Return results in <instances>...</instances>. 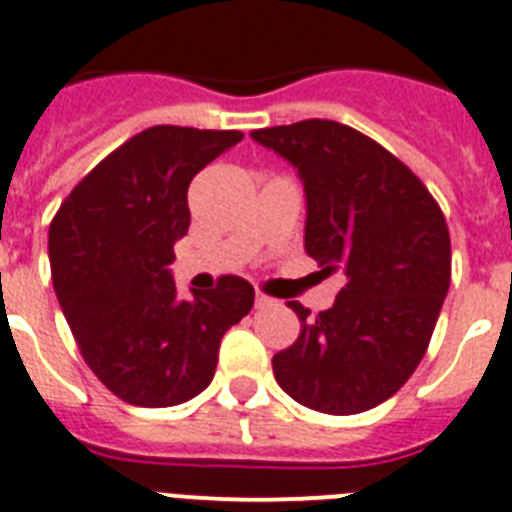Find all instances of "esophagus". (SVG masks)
Returning <instances> with one entry per match:
<instances>
[{"mask_svg":"<svg viewBox=\"0 0 512 512\" xmlns=\"http://www.w3.org/2000/svg\"><path fill=\"white\" fill-rule=\"evenodd\" d=\"M275 301L269 296H264V293H256V309H267V306H272Z\"/></svg>","mask_w":512,"mask_h":512,"instance_id":"esophagus-1","label":"esophagus"}]
</instances>
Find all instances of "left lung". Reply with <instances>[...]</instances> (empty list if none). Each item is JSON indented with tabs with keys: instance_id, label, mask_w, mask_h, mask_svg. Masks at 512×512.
I'll list each match as a JSON object with an SVG mask.
<instances>
[{
	"instance_id": "1",
	"label": "left lung",
	"mask_w": 512,
	"mask_h": 512,
	"mask_svg": "<svg viewBox=\"0 0 512 512\" xmlns=\"http://www.w3.org/2000/svg\"><path fill=\"white\" fill-rule=\"evenodd\" d=\"M251 137L298 171L306 253L346 277L314 320L290 301L301 333L272 359L277 383L309 410H372L407 383L439 320L452 275L444 214L399 158L351 126L309 118Z\"/></svg>"
}]
</instances>
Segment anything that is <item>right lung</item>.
Wrapping results in <instances>:
<instances>
[{"mask_svg": "<svg viewBox=\"0 0 512 512\" xmlns=\"http://www.w3.org/2000/svg\"><path fill=\"white\" fill-rule=\"evenodd\" d=\"M240 132L153 126L73 187L49 224L52 285L89 370L137 407H174L214 380L219 343L253 285L219 277L179 298L169 264L187 235L192 177Z\"/></svg>", "mask_w": 512, "mask_h": 512, "instance_id": "add662e5", "label": "right lung"}]
</instances>
